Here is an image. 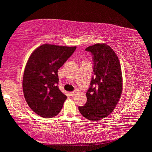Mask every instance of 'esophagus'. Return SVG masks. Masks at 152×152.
Returning <instances> with one entry per match:
<instances>
[{
    "label": "esophagus",
    "instance_id": "1",
    "mask_svg": "<svg viewBox=\"0 0 152 152\" xmlns=\"http://www.w3.org/2000/svg\"><path fill=\"white\" fill-rule=\"evenodd\" d=\"M70 94V96H74V95H75V94H76V91H73V92H71Z\"/></svg>",
    "mask_w": 152,
    "mask_h": 152
}]
</instances>
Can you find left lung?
Masks as SVG:
<instances>
[{"mask_svg":"<svg viewBox=\"0 0 152 152\" xmlns=\"http://www.w3.org/2000/svg\"><path fill=\"white\" fill-rule=\"evenodd\" d=\"M85 51L92 53L93 76L86 95L87 102L78 107L82 115L90 121H99L110 114L121 95L122 73L119 58L107 44L96 43Z\"/></svg>","mask_w":152,"mask_h":152,"instance_id":"obj_1","label":"left lung"}]
</instances>
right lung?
<instances>
[{
  "label": "right lung",
  "instance_id": "1",
  "mask_svg": "<svg viewBox=\"0 0 152 152\" xmlns=\"http://www.w3.org/2000/svg\"><path fill=\"white\" fill-rule=\"evenodd\" d=\"M76 48L43 44L30 56L24 71L23 90L28 105L39 116L51 118L60 112L67 96L59 89L58 70Z\"/></svg>",
  "mask_w": 152,
  "mask_h": 152
}]
</instances>
